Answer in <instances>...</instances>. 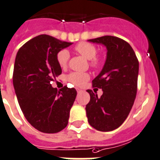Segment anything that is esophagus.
Returning a JSON list of instances; mask_svg holds the SVG:
<instances>
[{"mask_svg":"<svg viewBox=\"0 0 160 160\" xmlns=\"http://www.w3.org/2000/svg\"><path fill=\"white\" fill-rule=\"evenodd\" d=\"M77 92L78 93H80V92H82V89H77Z\"/></svg>","mask_w":160,"mask_h":160,"instance_id":"34e87169","label":"esophagus"}]
</instances>
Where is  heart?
Masks as SVG:
<instances>
[{"instance_id": "b5f03b06", "label": "heart", "mask_w": 160, "mask_h": 160, "mask_svg": "<svg viewBox=\"0 0 160 160\" xmlns=\"http://www.w3.org/2000/svg\"><path fill=\"white\" fill-rule=\"evenodd\" d=\"M74 49L76 52L82 55L86 59L89 60V65L94 69H98L103 65V59L97 56V48L92 44L86 42H79ZM70 58V53L67 49H61L56 54V61L59 66L65 68L68 66ZM69 82L76 86H82L89 79V74L85 72H71L67 76Z\"/></svg>"}]
</instances>
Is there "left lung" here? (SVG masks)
Returning <instances> with one entry per match:
<instances>
[{
    "instance_id": "left-lung-1",
    "label": "left lung",
    "mask_w": 160,
    "mask_h": 160,
    "mask_svg": "<svg viewBox=\"0 0 160 160\" xmlns=\"http://www.w3.org/2000/svg\"><path fill=\"white\" fill-rule=\"evenodd\" d=\"M89 42L103 44L108 49L101 72L92 80V87L101 89L97 97L88 89L90 100L86 104L88 122L99 131L119 127L130 114L138 90L139 62L130 44L119 38L103 36Z\"/></svg>"
}]
</instances>
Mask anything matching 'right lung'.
<instances>
[{
  "mask_svg": "<svg viewBox=\"0 0 160 160\" xmlns=\"http://www.w3.org/2000/svg\"><path fill=\"white\" fill-rule=\"evenodd\" d=\"M71 44L42 34L16 54L12 79L18 102L29 123L42 133H58L68 126L77 91L67 86L57 90L51 82L62 73L56 54Z\"/></svg>",
  "mask_w": 160,
  "mask_h": 160,
  "instance_id": "1",
  "label": "right lung"
}]
</instances>
